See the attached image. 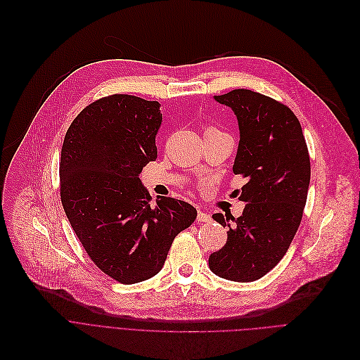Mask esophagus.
<instances>
[{"label":"esophagus","mask_w":360,"mask_h":360,"mask_svg":"<svg viewBox=\"0 0 360 360\" xmlns=\"http://www.w3.org/2000/svg\"><path fill=\"white\" fill-rule=\"evenodd\" d=\"M198 221L199 222H210L211 221V215L207 214V212H203V211H199L198 212Z\"/></svg>","instance_id":"34e87169"}]
</instances>
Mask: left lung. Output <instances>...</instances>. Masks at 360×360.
Instances as JSON below:
<instances>
[{
	"instance_id": "1",
	"label": "left lung",
	"mask_w": 360,
	"mask_h": 360,
	"mask_svg": "<svg viewBox=\"0 0 360 360\" xmlns=\"http://www.w3.org/2000/svg\"><path fill=\"white\" fill-rule=\"evenodd\" d=\"M231 108L238 124L233 173L246 177L240 217L214 214L229 227L226 246L211 253L215 276L237 283L259 280L285 255L300 226L311 161L302 126L293 111L258 92L236 89L214 96Z\"/></svg>"
}]
</instances>
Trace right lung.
<instances>
[{"mask_svg": "<svg viewBox=\"0 0 360 360\" xmlns=\"http://www.w3.org/2000/svg\"><path fill=\"white\" fill-rule=\"evenodd\" d=\"M160 107L131 95L95 101L73 120L61 148L64 212L94 264L122 284L157 276L174 237L198 215L173 198L148 203L139 174L157 160Z\"/></svg>", "mask_w": 360, "mask_h": 360, "instance_id": "add662e5", "label": "right lung"}]
</instances>
